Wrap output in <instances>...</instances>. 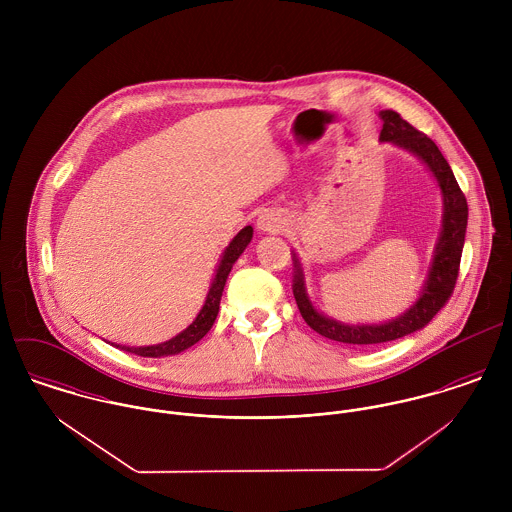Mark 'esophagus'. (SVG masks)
<instances>
[{
  "mask_svg": "<svg viewBox=\"0 0 512 512\" xmlns=\"http://www.w3.org/2000/svg\"><path fill=\"white\" fill-rule=\"evenodd\" d=\"M282 226H284V220H280L278 217H274V215H264V217H260V220H258V228L262 232H276Z\"/></svg>",
  "mask_w": 512,
  "mask_h": 512,
  "instance_id": "34e87169",
  "label": "esophagus"
}]
</instances>
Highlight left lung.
I'll use <instances>...</instances> for the list:
<instances>
[{"instance_id": "obj_1", "label": "left lung", "mask_w": 512, "mask_h": 512, "mask_svg": "<svg viewBox=\"0 0 512 512\" xmlns=\"http://www.w3.org/2000/svg\"><path fill=\"white\" fill-rule=\"evenodd\" d=\"M378 116L382 120L380 142L382 144L388 142L390 146L406 149L408 153L416 155L436 179L439 193H441L443 215H441L438 242L434 248V258H432L430 272L420 297L404 313L382 323H345L321 313L313 305L307 293L305 274L293 250V297L301 317L321 337H327L331 341L345 343V345H357V347L396 341L400 337H406L414 331L424 329L434 319V315L449 299L457 282L459 260H461L465 230H467V213H469L465 195L461 193L455 181V175L449 163L445 161V157L441 155L438 146L428 136L412 128L406 120H402L398 112L382 110Z\"/></svg>"}]
</instances>
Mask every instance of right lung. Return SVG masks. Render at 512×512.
<instances>
[{
    "label": "right lung",
    "instance_id": "right-lung-1",
    "mask_svg": "<svg viewBox=\"0 0 512 512\" xmlns=\"http://www.w3.org/2000/svg\"><path fill=\"white\" fill-rule=\"evenodd\" d=\"M254 234L252 226H244L232 240L230 244L224 248L222 256H220L219 268L217 274L213 278V284L209 288V293L205 297V303L201 307V311L197 313L195 321L183 329L179 335L171 337L165 343H157V345H149V347H126V345H116L122 351L128 353H136L140 357H149V359H159V357H171V355H179L185 349L193 347L195 343H199L213 327L217 315H219L220 297L224 292V284L228 280V274L234 266V262L240 258V254L246 250V246L250 244Z\"/></svg>",
    "mask_w": 512,
    "mask_h": 512
}]
</instances>
